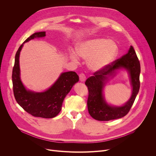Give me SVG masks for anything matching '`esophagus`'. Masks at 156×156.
<instances>
[{
    "mask_svg": "<svg viewBox=\"0 0 156 156\" xmlns=\"http://www.w3.org/2000/svg\"><path fill=\"white\" fill-rule=\"evenodd\" d=\"M79 78H80V80L81 81V82H84V81L86 80V76L83 73L80 74Z\"/></svg>",
    "mask_w": 156,
    "mask_h": 156,
    "instance_id": "esophagus-1",
    "label": "esophagus"
}]
</instances>
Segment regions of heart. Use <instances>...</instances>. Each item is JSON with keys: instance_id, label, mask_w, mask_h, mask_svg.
Here are the masks:
<instances>
[{"instance_id": "heart-1", "label": "heart", "mask_w": 156, "mask_h": 156, "mask_svg": "<svg viewBox=\"0 0 156 156\" xmlns=\"http://www.w3.org/2000/svg\"><path fill=\"white\" fill-rule=\"evenodd\" d=\"M76 54L83 59H87V66L92 71H100L115 60L118 54L117 44L112 40L92 38L79 43L76 47ZM77 55H71L73 61L77 62Z\"/></svg>"}]
</instances>
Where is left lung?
Segmentation results:
<instances>
[{
	"instance_id": "8db88e82",
	"label": "left lung",
	"mask_w": 156,
	"mask_h": 156,
	"mask_svg": "<svg viewBox=\"0 0 156 156\" xmlns=\"http://www.w3.org/2000/svg\"><path fill=\"white\" fill-rule=\"evenodd\" d=\"M121 69L127 71L133 87V92L130 99L125 105L114 106L106 102L103 90L109 78L113 76L116 71ZM140 62L133 47L130 46L128 52L120 59L104 69L95 72L94 76L88 78L85 81V85L89 92L87 106L90 115L98 121H110L126 116L132 108L140 89Z\"/></svg>"
}]
</instances>
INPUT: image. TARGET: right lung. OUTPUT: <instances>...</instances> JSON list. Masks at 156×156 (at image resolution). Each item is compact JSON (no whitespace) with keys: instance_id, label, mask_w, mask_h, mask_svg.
I'll return each mask as SVG.
<instances>
[{"instance_id":"add662e5","label":"right lung","mask_w":156,"mask_h":156,"mask_svg":"<svg viewBox=\"0 0 156 156\" xmlns=\"http://www.w3.org/2000/svg\"><path fill=\"white\" fill-rule=\"evenodd\" d=\"M44 37L45 31L35 33L19 47L15 55L12 81L16 101L24 111L35 117L52 118L61 111L64 98L79 81V77L74 71L62 73L50 88L42 92L29 90L24 86L20 78V54L22 47L24 43L31 40Z\"/></svg>"}]
</instances>
